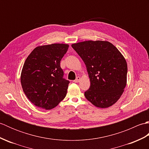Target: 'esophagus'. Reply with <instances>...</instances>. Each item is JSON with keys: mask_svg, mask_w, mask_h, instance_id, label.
Wrapping results in <instances>:
<instances>
[{"mask_svg": "<svg viewBox=\"0 0 149 149\" xmlns=\"http://www.w3.org/2000/svg\"><path fill=\"white\" fill-rule=\"evenodd\" d=\"M80 80H81V77H77V78L74 81V83H79V82L80 81Z\"/></svg>", "mask_w": 149, "mask_h": 149, "instance_id": "34e87169", "label": "esophagus"}]
</instances>
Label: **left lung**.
Listing matches in <instances>:
<instances>
[{
  "mask_svg": "<svg viewBox=\"0 0 149 149\" xmlns=\"http://www.w3.org/2000/svg\"><path fill=\"white\" fill-rule=\"evenodd\" d=\"M72 47L86 66L90 80L86 99L100 108L115 104L127 84V65L121 52L107 41H85Z\"/></svg>",
  "mask_w": 149,
  "mask_h": 149,
  "instance_id": "1",
  "label": "left lung"
}]
</instances>
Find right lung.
<instances>
[{
	"label": "right lung",
	"mask_w": 149,
	"mask_h": 149,
	"mask_svg": "<svg viewBox=\"0 0 149 149\" xmlns=\"http://www.w3.org/2000/svg\"><path fill=\"white\" fill-rule=\"evenodd\" d=\"M68 47L65 43L38 46L25 61L20 76L22 87L36 106L51 109L65 97L70 82L63 78L60 61Z\"/></svg>",
	"instance_id": "right-lung-1"
}]
</instances>
